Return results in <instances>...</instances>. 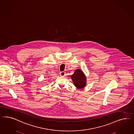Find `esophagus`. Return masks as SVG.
<instances>
[{"mask_svg": "<svg viewBox=\"0 0 134 134\" xmlns=\"http://www.w3.org/2000/svg\"><path fill=\"white\" fill-rule=\"evenodd\" d=\"M60 76H64L65 75V73L64 72H61L60 73Z\"/></svg>", "mask_w": 134, "mask_h": 134, "instance_id": "34e87169", "label": "esophagus"}]
</instances>
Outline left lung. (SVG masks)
<instances>
[{
    "instance_id": "8db88e82",
    "label": "left lung",
    "mask_w": 134,
    "mask_h": 134,
    "mask_svg": "<svg viewBox=\"0 0 134 134\" xmlns=\"http://www.w3.org/2000/svg\"><path fill=\"white\" fill-rule=\"evenodd\" d=\"M75 86L79 89H81L85 87L86 78L83 72L80 69H77L72 75H71Z\"/></svg>"
}]
</instances>
